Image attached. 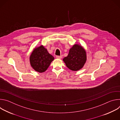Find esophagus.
<instances>
[{
	"instance_id": "1",
	"label": "esophagus",
	"mask_w": 120,
	"mask_h": 120,
	"mask_svg": "<svg viewBox=\"0 0 120 120\" xmlns=\"http://www.w3.org/2000/svg\"><path fill=\"white\" fill-rule=\"evenodd\" d=\"M56 58H57V59H61L62 58V56H56Z\"/></svg>"
}]
</instances>
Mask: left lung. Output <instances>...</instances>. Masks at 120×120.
<instances>
[{"label": "left lung", "instance_id": "obj_1", "mask_svg": "<svg viewBox=\"0 0 120 120\" xmlns=\"http://www.w3.org/2000/svg\"><path fill=\"white\" fill-rule=\"evenodd\" d=\"M63 61L69 69L78 71L81 69L86 62V52L81 45L75 44L70 49L67 56L64 57Z\"/></svg>", "mask_w": 120, "mask_h": 120}]
</instances>
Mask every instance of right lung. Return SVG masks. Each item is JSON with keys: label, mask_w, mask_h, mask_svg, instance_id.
Segmentation results:
<instances>
[{"label": "right lung", "mask_w": 120, "mask_h": 120, "mask_svg": "<svg viewBox=\"0 0 120 120\" xmlns=\"http://www.w3.org/2000/svg\"><path fill=\"white\" fill-rule=\"evenodd\" d=\"M54 59V57L43 45L34 49L30 56L31 66L39 73L45 72Z\"/></svg>", "instance_id": "obj_1"}]
</instances>
